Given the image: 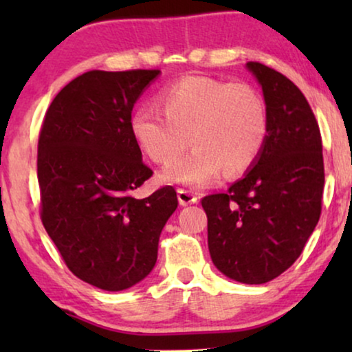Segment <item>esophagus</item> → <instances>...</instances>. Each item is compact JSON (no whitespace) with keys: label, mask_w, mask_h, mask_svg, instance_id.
I'll list each match as a JSON object with an SVG mask.
<instances>
[{"label":"esophagus","mask_w":352,"mask_h":352,"mask_svg":"<svg viewBox=\"0 0 352 352\" xmlns=\"http://www.w3.org/2000/svg\"><path fill=\"white\" fill-rule=\"evenodd\" d=\"M177 200H179V204L182 206H187V205L197 204V201H199V197H197L195 194H192L190 190L179 189V190H177Z\"/></svg>","instance_id":"esophagus-1"}]
</instances>
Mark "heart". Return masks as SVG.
<instances>
[{"mask_svg": "<svg viewBox=\"0 0 352 352\" xmlns=\"http://www.w3.org/2000/svg\"><path fill=\"white\" fill-rule=\"evenodd\" d=\"M163 113L139 109L131 133L147 157L170 163L187 144L194 148L162 173L163 181L204 187L221 173L243 175L263 151L267 134L266 104L253 86L206 76H186L163 91Z\"/></svg>", "mask_w": 352, "mask_h": 352, "instance_id": "1", "label": "heart"}]
</instances>
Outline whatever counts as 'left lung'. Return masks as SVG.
<instances>
[{
    "label": "left lung",
    "mask_w": 352,
    "mask_h": 352,
    "mask_svg": "<svg viewBox=\"0 0 352 352\" xmlns=\"http://www.w3.org/2000/svg\"><path fill=\"white\" fill-rule=\"evenodd\" d=\"M263 88L267 134L252 170L224 194L201 199L214 266L240 283H266L300 258L319 223L324 157L317 120L300 88L248 62Z\"/></svg>",
    "instance_id": "1"
}]
</instances>
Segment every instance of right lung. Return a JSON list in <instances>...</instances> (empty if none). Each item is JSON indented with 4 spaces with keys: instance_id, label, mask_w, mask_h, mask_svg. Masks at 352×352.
<instances>
[{
    "instance_id": "obj_1",
    "label": "right lung",
    "mask_w": 352,
    "mask_h": 352,
    "mask_svg": "<svg viewBox=\"0 0 352 352\" xmlns=\"http://www.w3.org/2000/svg\"><path fill=\"white\" fill-rule=\"evenodd\" d=\"M160 70H91L52 100L38 139L41 221L67 267L86 283L120 292L157 263L175 187L133 192L152 170L131 133V112Z\"/></svg>"
}]
</instances>
